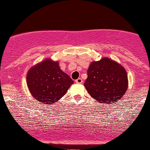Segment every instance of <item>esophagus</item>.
<instances>
[{"instance_id":"obj_1","label":"esophagus","mask_w":150,"mask_h":150,"mask_svg":"<svg viewBox=\"0 0 150 150\" xmlns=\"http://www.w3.org/2000/svg\"><path fill=\"white\" fill-rule=\"evenodd\" d=\"M75 82L76 83H78V84H81V83H83V80L81 78H79L78 79H76V80L75 81Z\"/></svg>"}]
</instances>
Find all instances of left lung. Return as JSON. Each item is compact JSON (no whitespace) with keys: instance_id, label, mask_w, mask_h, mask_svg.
I'll return each mask as SVG.
<instances>
[{"instance_id":"1","label":"left lung","mask_w":150,"mask_h":150,"mask_svg":"<svg viewBox=\"0 0 150 150\" xmlns=\"http://www.w3.org/2000/svg\"><path fill=\"white\" fill-rule=\"evenodd\" d=\"M84 86L90 96L97 101L108 104L115 103L127 91V71L117 62L103 58L90 64Z\"/></svg>"}]
</instances>
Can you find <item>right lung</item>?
Wrapping results in <instances>:
<instances>
[{"instance_id":"right-lung-1","label":"right lung","mask_w":150,"mask_h":150,"mask_svg":"<svg viewBox=\"0 0 150 150\" xmlns=\"http://www.w3.org/2000/svg\"><path fill=\"white\" fill-rule=\"evenodd\" d=\"M27 85L37 101L54 103L65 95L74 81L59 67L58 62L45 60L29 70Z\"/></svg>"}]
</instances>
